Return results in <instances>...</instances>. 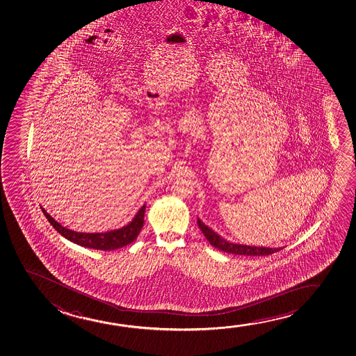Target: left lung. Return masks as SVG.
I'll list each match as a JSON object with an SVG mask.
<instances>
[{
	"label": "left lung",
	"mask_w": 356,
	"mask_h": 356,
	"mask_svg": "<svg viewBox=\"0 0 356 356\" xmlns=\"http://www.w3.org/2000/svg\"><path fill=\"white\" fill-rule=\"evenodd\" d=\"M197 226L202 229V234L207 237V241L215 248L238 255H270L282 248H270V247H255V245H247V244L232 243L222 238L220 234H216L211 228L202 222L200 218H197Z\"/></svg>",
	"instance_id": "8db88e82"
}]
</instances>
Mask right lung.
Here are the masks:
<instances>
[{
    "label": "right lung",
    "instance_id": "obj_1",
    "mask_svg": "<svg viewBox=\"0 0 356 356\" xmlns=\"http://www.w3.org/2000/svg\"><path fill=\"white\" fill-rule=\"evenodd\" d=\"M145 209H146V205H143L141 209L138 210V213L135 215V218L127 226L118 228V229H112V231H106V232H101V234L76 232V231L61 226L58 221H55L47 213V210L43 207H42V211L58 234L64 236L65 238L69 239L71 242L80 244L82 247L92 248V250H114L125 247V245H128L136 239L143 226Z\"/></svg>",
    "mask_w": 356,
    "mask_h": 356
}]
</instances>
